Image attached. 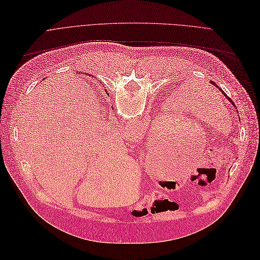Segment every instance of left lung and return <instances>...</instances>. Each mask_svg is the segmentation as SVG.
Listing matches in <instances>:
<instances>
[{"label": "left lung", "mask_w": 260, "mask_h": 260, "mask_svg": "<svg viewBox=\"0 0 260 260\" xmlns=\"http://www.w3.org/2000/svg\"><path fill=\"white\" fill-rule=\"evenodd\" d=\"M211 84H212V85H215V86H216V88H217V89H219V86H218V85H217V84H216V83H215V82H211ZM219 90H220V91H221V92H222V93H223V94H224V96H225V98H226V99H228V100H229V101H230V102H231V103H232V105H233V106H235V104H234V102H233V101H232V100H231V99H230V98H229V96H226V94H225V93H224V92H223V91H222V90H221V89H219Z\"/></svg>", "instance_id": "8db88e82"}]
</instances>
